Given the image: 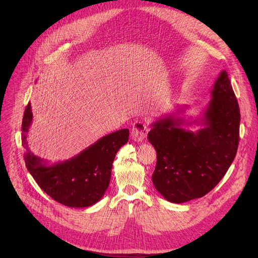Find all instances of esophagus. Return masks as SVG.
<instances>
[{"label":"esophagus","instance_id":"esophagus-1","mask_svg":"<svg viewBox=\"0 0 258 258\" xmlns=\"http://www.w3.org/2000/svg\"><path fill=\"white\" fill-rule=\"evenodd\" d=\"M147 133H148V126L141 121H136L133 124L131 137L134 141L141 142L146 138Z\"/></svg>","mask_w":258,"mask_h":258}]
</instances>
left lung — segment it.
<instances>
[{
    "instance_id": "8db88e82",
    "label": "left lung",
    "mask_w": 258,
    "mask_h": 258,
    "mask_svg": "<svg viewBox=\"0 0 258 258\" xmlns=\"http://www.w3.org/2000/svg\"><path fill=\"white\" fill-rule=\"evenodd\" d=\"M211 100L200 119L192 122L177 114L161 117L152 124L148 141L157 152L152 180L165 200L180 204L207 195L224 178L235 158L239 141L240 113L237 99L224 70L215 80ZM185 123L202 124L192 132Z\"/></svg>"
}]
</instances>
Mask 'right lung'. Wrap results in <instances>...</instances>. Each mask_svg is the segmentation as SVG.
I'll return each instance as SVG.
<instances>
[{
	"label": "right lung",
	"mask_w": 258,
	"mask_h": 258,
	"mask_svg": "<svg viewBox=\"0 0 258 258\" xmlns=\"http://www.w3.org/2000/svg\"><path fill=\"white\" fill-rule=\"evenodd\" d=\"M32 118L29 102L22 122V143L26 150L27 169L35 182L64 206L85 208L96 204L110 184L115 156L127 143L130 131L123 128L106 135L71 159L48 165L47 161L35 156L28 147L27 137Z\"/></svg>",
	"instance_id": "right-lung-1"
}]
</instances>
